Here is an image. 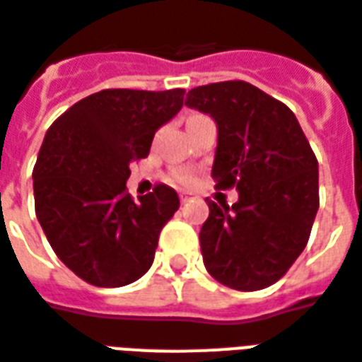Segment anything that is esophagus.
<instances>
[{
    "label": "esophagus",
    "instance_id": "esophagus-1",
    "mask_svg": "<svg viewBox=\"0 0 362 362\" xmlns=\"http://www.w3.org/2000/svg\"><path fill=\"white\" fill-rule=\"evenodd\" d=\"M179 200H181V204H187V202H191V197H189V194H181Z\"/></svg>",
    "mask_w": 362,
    "mask_h": 362
}]
</instances>
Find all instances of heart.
<instances>
[{
  "label": "heart",
  "instance_id": "b5f03b06",
  "mask_svg": "<svg viewBox=\"0 0 362 362\" xmlns=\"http://www.w3.org/2000/svg\"><path fill=\"white\" fill-rule=\"evenodd\" d=\"M173 179L181 185H191L194 183V171L187 170V168H181V170L173 171Z\"/></svg>",
  "mask_w": 362,
  "mask_h": 362
}]
</instances>
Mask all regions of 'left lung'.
<instances>
[{
	"label": "left lung",
	"instance_id": "1",
	"mask_svg": "<svg viewBox=\"0 0 362 362\" xmlns=\"http://www.w3.org/2000/svg\"><path fill=\"white\" fill-rule=\"evenodd\" d=\"M185 105L218 125L212 177L239 191L208 200L200 250L208 274L237 291L276 284L305 250L318 212V162L295 113L245 81L197 86Z\"/></svg>",
	"mask_w": 362,
	"mask_h": 362
}]
</instances>
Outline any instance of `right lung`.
I'll list each match as a JSON object with an SVG mask.
<instances>
[{"instance_id":"right-lung-1","label":"right lung","mask_w":362,"mask_h":362,"mask_svg":"<svg viewBox=\"0 0 362 362\" xmlns=\"http://www.w3.org/2000/svg\"><path fill=\"white\" fill-rule=\"evenodd\" d=\"M183 88H107L83 98L47 129L34 165V208L52 249L96 287H121L154 262L160 231L177 212L168 185L134 202L129 165L183 107Z\"/></svg>"}]
</instances>
